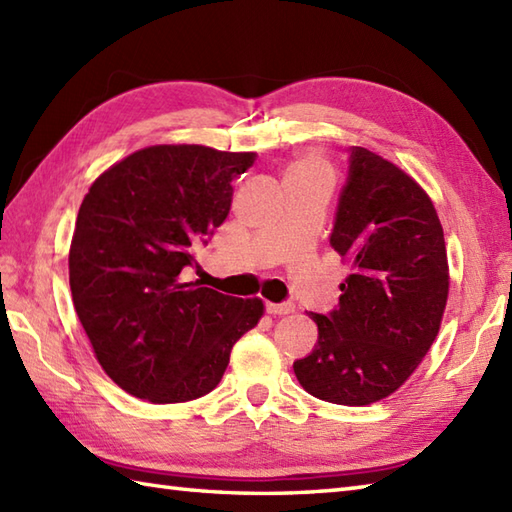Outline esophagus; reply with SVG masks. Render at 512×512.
I'll return each mask as SVG.
<instances>
[{"mask_svg": "<svg viewBox=\"0 0 512 512\" xmlns=\"http://www.w3.org/2000/svg\"><path fill=\"white\" fill-rule=\"evenodd\" d=\"M266 312L268 314H275V317H281V314H290L295 312V306L292 303H266Z\"/></svg>", "mask_w": 512, "mask_h": 512, "instance_id": "1", "label": "esophagus"}]
</instances>
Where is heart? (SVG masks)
<instances>
[{"instance_id": "1", "label": "heart", "mask_w": 512, "mask_h": 512, "mask_svg": "<svg viewBox=\"0 0 512 512\" xmlns=\"http://www.w3.org/2000/svg\"><path fill=\"white\" fill-rule=\"evenodd\" d=\"M288 178H330V167L319 154L308 151L292 162L286 173V180Z\"/></svg>"}]
</instances>
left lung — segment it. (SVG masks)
<instances>
[{
	"label": "left lung",
	"instance_id": "left-lung-1",
	"mask_svg": "<svg viewBox=\"0 0 512 512\" xmlns=\"http://www.w3.org/2000/svg\"><path fill=\"white\" fill-rule=\"evenodd\" d=\"M330 244L352 273L339 308L310 314L319 343L292 367L314 398L372 405L405 385L440 332L449 297L442 224L409 173L352 147Z\"/></svg>",
	"mask_w": 512,
	"mask_h": 512
}]
</instances>
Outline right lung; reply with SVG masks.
<instances>
[{
	"mask_svg": "<svg viewBox=\"0 0 512 512\" xmlns=\"http://www.w3.org/2000/svg\"><path fill=\"white\" fill-rule=\"evenodd\" d=\"M255 151L154 145L118 160L85 195L70 244L74 310L103 372L154 405L220 383L233 345L264 314L184 279L233 202Z\"/></svg>",
	"mask_w": 512,
	"mask_h": 512,
	"instance_id": "obj_1",
	"label": "right lung"
}]
</instances>
